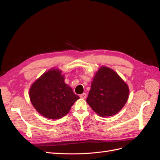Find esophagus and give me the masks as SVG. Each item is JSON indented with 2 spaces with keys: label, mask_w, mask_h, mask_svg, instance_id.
Wrapping results in <instances>:
<instances>
[{
  "label": "esophagus",
  "mask_w": 160,
  "mask_h": 160,
  "mask_svg": "<svg viewBox=\"0 0 160 160\" xmlns=\"http://www.w3.org/2000/svg\"><path fill=\"white\" fill-rule=\"evenodd\" d=\"M79 97H80L81 98H82V99H85V98H86V97H87V94H86L85 93H83V94L80 95H79Z\"/></svg>",
  "instance_id": "esophagus-1"
}]
</instances>
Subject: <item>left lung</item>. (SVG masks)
I'll use <instances>...</instances> for the list:
<instances>
[{"instance_id": "left-lung-1", "label": "left lung", "mask_w": 160, "mask_h": 160, "mask_svg": "<svg viewBox=\"0 0 160 160\" xmlns=\"http://www.w3.org/2000/svg\"><path fill=\"white\" fill-rule=\"evenodd\" d=\"M128 85L113 70L101 67L91 83L87 102L101 117L112 116L122 109L129 98Z\"/></svg>"}]
</instances>
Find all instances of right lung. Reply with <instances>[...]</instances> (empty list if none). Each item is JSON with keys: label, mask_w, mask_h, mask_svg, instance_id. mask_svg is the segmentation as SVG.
Wrapping results in <instances>:
<instances>
[{"label": "right lung", "mask_w": 160, "mask_h": 160, "mask_svg": "<svg viewBox=\"0 0 160 160\" xmlns=\"http://www.w3.org/2000/svg\"><path fill=\"white\" fill-rule=\"evenodd\" d=\"M59 69H52L35 81L29 90L33 107L44 117L57 119L69 112L79 99L71 88L65 83L64 75Z\"/></svg>", "instance_id": "obj_1"}]
</instances>
